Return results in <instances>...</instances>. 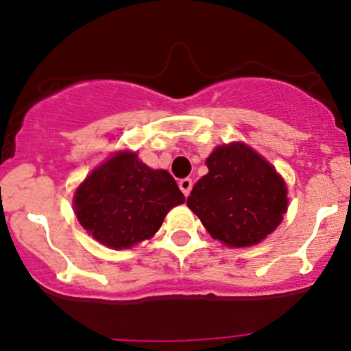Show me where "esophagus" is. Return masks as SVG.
<instances>
[{
  "mask_svg": "<svg viewBox=\"0 0 351 351\" xmlns=\"http://www.w3.org/2000/svg\"><path fill=\"white\" fill-rule=\"evenodd\" d=\"M178 185H180V190H182V192H183V195L189 197L190 192H192V186H193L192 178H183V180H180Z\"/></svg>",
  "mask_w": 351,
  "mask_h": 351,
  "instance_id": "1",
  "label": "esophagus"
}]
</instances>
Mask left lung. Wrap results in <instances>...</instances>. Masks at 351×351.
<instances>
[{"label": "left lung", "instance_id": "left-lung-1", "mask_svg": "<svg viewBox=\"0 0 351 351\" xmlns=\"http://www.w3.org/2000/svg\"><path fill=\"white\" fill-rule=\"evenodd\" d=\"M208 173L190 193L189 207L214 239L251 246L267 238L287 210V189L274 166L244 144L208 156Z\"/></svg>", "mask_w": 351, "mask_h": 351}]
</instances>
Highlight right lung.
Returning a JSON list of instances; mask_svg holds the SVG:
<instances>
[{
    "mask_svg": "<svg viewBox=\"0 0 351 351\" xmlns=\"http://www.w3.org/2000/svg\"><path fill=\"white\" fill-rule=\"evenodd\" d=\"M185 197L165 169H151L134 153H119L98 166L74 195L77 221L108 247L149 239L166 212Z\"/></svg>",
    "mask_w": 351,
    "mask_h": 351,
    "instance_id": "right-lung-1",
    "label": "right lung"
}]
</instances>
